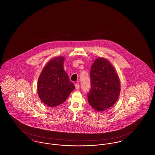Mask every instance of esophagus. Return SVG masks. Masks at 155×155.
Instances as JSON below:
<instances>
[{
  "label": "esophagus",
  "mask_w": 155,
  "mask_h": 155,
  "mask_svg": "<svg viewBox=\"0 0 155 155\" xmlns=\"http://www.w3.org/2000/svg\"><path fill=\"white\" fill-rule=\"evenodd\" d=\"M75 86L76 90H79V84L76 83Z\"/></svg>",
  "instance_id": "1"
}]
</instances>
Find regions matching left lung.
<instances>
[{
  "label": "left lung",
  "mask_w": 155,
  "mask_h": 155,
  "mask_svg": "<svg viewBox=\"0 0 155 155\" xmlns=\"http://www.w3.org/2000/svg\"><path fill=\"white\" fill-rule=\"evenodd\" d=\"M90 78L89 105L98 111L113 106L118 99L120 88L118 76L110 62L104 58L97 59L91 67Z\"/></svg>",
  "instance_id": "left-lung-1"
}]
</instances>
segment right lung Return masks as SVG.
<instances>
[{
	"label": "right lung",
	"instance_id": "obj_1",
	"mask_svg": "<svg viewBox=\"0 0 155 155\" xmlns=\"http://www.w3.org/2000/svg\"><path fill=\"white\" fill-rule=\"evenodd\" d=\"M64 58L62 57L50 61L41 72L38 80L37 91L40 98L50 107L63 103L75 89L64 71Z\"/></svg>",
	"mask_w": 155,
	"mask_h": 155
}]
</instances>
